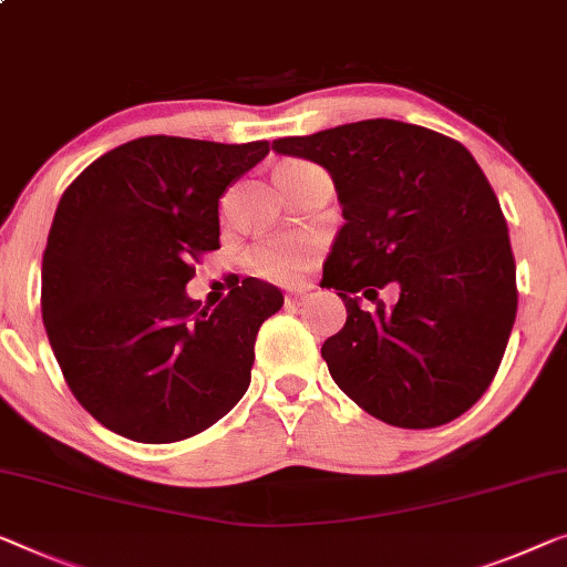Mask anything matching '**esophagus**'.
I'll return each instance as SVG.
<instances>
[{"label": "esophagus", "instance_id": "34e87169", "mask_svg": "<svg viewBox=\"0 0 567 567\" xmlns=\"http://www.w3.org/2000/svg\"><path fill=\"white\" fill-rule=\"evenodd\" d=\"M306 298H308L306 290H290V292H285V302H287V306H302V302H306Z\"/></svg>", "mask_w": 567, "mask_h": 567}]
</instances>
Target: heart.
<instances>
[{
	"label": "heart",
	"mask_w": 567,
	"mask_h": 567,
	"mask_svg": "<svg viewBox=\"0 0 567 567\" xmlns=\"http://www.w3.org/2000/svg\"><path fill=\"white\" fill-rule=\"evenodd\" d=\"M300 163H287L292 167ZM316 259V244L308 239H267L255 244L247 251V265L251 272L275 282H292L306 272Z\"/></svg>",
	"instance_id": "heart-1"
}]
</instances>
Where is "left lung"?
Listing matches in <instances>:
<instances>
[{"label": "left lung", "mask_w": 567, "mask_h": 567, "mask_svg": "<svg viewBox=\"0 0 567 567\" xmlns=\"http://www.w3.org/2000/svg\"><path fill=\"white\" fill-rule=\"evenodd\" d=\"M272 150L326 167L343 210L320 282L346 306V326L320 349L333 382L396 427L463 415L492 384L517 318L509 229L471 152L394 120L275 140ZM384 284L401 290L392 309L375 300Z\"/></svg>", "instance_id": "obj_1"}]
</instances>
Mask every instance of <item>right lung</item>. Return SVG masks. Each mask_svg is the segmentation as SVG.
I'll return each mask as SVG.
<instances>
[{"instance_id": "right-lung-1", "label": "right lung", "mask_w": 567, "mask_h": 567, "mask_svg": "<svg viewBox=\"0 0 567 567\" xmlns=\"http://www.w3.org/2000/svg\"><path fill=\"white\" fill-rule=\"evenodd\" d=\"M269 152L152 134L68 185L42 255V323L83 410L137 443L221 420L251 382L259 326L280 287L247 277L214 310L185 285L218 249V198Z\"/></svg>"}]
</instances>
